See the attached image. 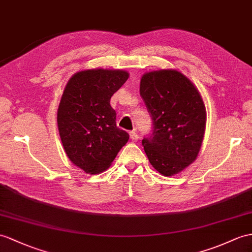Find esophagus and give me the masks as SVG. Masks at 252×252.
I'll return each instance as SVG.
<instances>
[{
    "label": "esophagus",
    "mask_w": 252,
    "mask_h": 252,
    "mask_svg": "<svg viewBox=\"0 0 252 252\" xmlns=\"http://www.w3.org/2000/svg\"><path fill=\"white\" fill-rule=\"evenodd\" d=\"M129 134H130V139L133 141V142H137V141L139 140V136L136 131H130Z\"/></svg>",
    "instance_id": "esophagus-1"
}]
</instances>
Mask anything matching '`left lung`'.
<instances>
[{
	"instance_id": "1",
	"label": "left lung",
	"mask_w": 252,
	"mask_h": 252,
	"mask_svg": "<svg viewBox=\"0 0 252 252\" xmlns=\"http://www.w3.org/2000/svg\"><path fill=\"white\" fill-rule=\"evenodd\" d=\"M140 95L154 129L142 140L151 164L163 176L182 172L198 157L206 126V109L195 85L179 70L145 72Z\"/></svg>"
}]
</instances>
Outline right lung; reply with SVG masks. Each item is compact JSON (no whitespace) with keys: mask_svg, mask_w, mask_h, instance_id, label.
I'll list each match as a JSON object with an SVG mask.
<instances>
[{"mask_svg":"<svg viewBox=\"0 0 252 252\" xmlns=\"http://www.w3.org/2000/svg\"><path fill=\"white\" fill-rule=\"evenodd\" d=\"M128 77L121 69L81 70L64 89L57 118L60 137L67 157L85 173L107 170L129 139L116 126V112L110 105Z\"/></svg>","mask_w":252,"mask_h":252,"instance_id":"1","label":"right lung"}]
</instances>
